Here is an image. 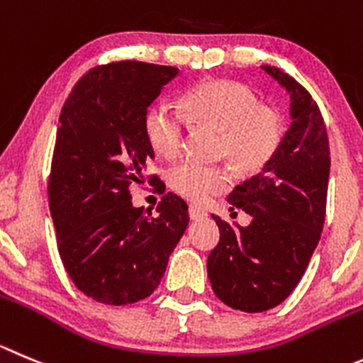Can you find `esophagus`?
Masks as SVG:
<instances>
[{
	"mask_svg": "<svg viewBox=\"0 0 363 363\" xmlns=\"http://www.w3.org/2000/svg\"><path fill=\"white\" fill-rule=\"evenodd\" d=\"M206 215H208V213H206V209L199 208V206H189V218L191 220L204 218Z\"/></svg>",
	"mask_w": 363,
	"mask_h": 363,
	"instance_id": "34e87169",
	"label": "esophagus"
}]
</instances>
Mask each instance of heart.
Masks as SVG:
<instances>
[{
    "mask_svg": "<svg viewBox=\"0 0 363 363\" xmlns=\"http://www.w3.org/2000/svg\"><path fill=\"white\" fill-rule=\"evenodd\" d=\"M186 120L220 132L218 154L228 157L243 175L258 174L270 164L284 141V118L272 105L238 82L211 80L184 96V114L157 104L145 114V135L150 147L166 159L182 148ZM172 189L191 202H208L231 184V172L223 164L182 162L168 175Z\"/></svg>",
    "mask_w": 363,
    "mask_h": 363,
    "instance_id": "b5f03b06",
    "label": "heart"
}]
</instances>
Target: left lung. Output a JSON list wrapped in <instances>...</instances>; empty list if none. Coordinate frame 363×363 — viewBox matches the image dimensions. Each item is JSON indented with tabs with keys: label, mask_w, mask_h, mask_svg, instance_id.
Returning a JSON list of instances; mask_svg holds the SVG:
<instances>
[{
	"label": "left lung",
	"mask_w": 363,
	"mask_h": 363,
	"mask_svg": "<svg viewBox=\"0 0 363 363\" xmlns=\"http://www.w3.org/2000/svg\"><path fill=\"white\" fill-rule=\"evenodd\" d=\"M290 94L292 127L276 157L229 195L231 211L252 222L231 225L220 216V242L209 252L213 292L233 310L258 313L283 303L306 272L326 218L330 141L311 94L274 66H262Z\"/></svg>",
	"instance_id": "8db88e82"
}]
</instances>
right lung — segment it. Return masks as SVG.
Here are the masks:
<instances>
[{"label": "right lung", "mask_w": 363, "mask_h": 363, "mask_svg": "<svg viewBox=\"0 0 363 363\" xmlns=\"http://www.w3.org/2000/svg\"><path fill=\"white\" fill-rule=\"evenodd\" d=\"M177 74L138 60L101 64L74 84L60 111L50 213L64 269L98 303L123 306L150 296L188 228V206L175 193L162 195L155 215L130 197L154 159L145 114Z\"/></svg>", "instance_id": "obj_1"}]
</instances>
